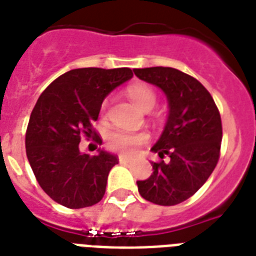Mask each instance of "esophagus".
<instances>
[{
  "label": "esophagus",
  "mask_w": 256,
  "mask_h": 256,
  "mask_svg": "<svg viewBox=\"0 0 256 256\" xmlns=\"http://www.w3.org/2000/svg\"><path fill=\"white\" fill-rule=\"evenodd\" d=\"M118 159H120V163H128V162H130V158L126 156V155H120Z\"/></svg>",
  "instance_id": "34e87169"
}]
</instances>
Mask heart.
I'll return each instance as SVG.
<instances>
[{
	"label": "heart",
	"mask_w": 256,
	"mask_h": 256,
	"mask_svg": "<svg viewBox=\"0 0 256 256\" xmlns=\"http://www.w3.org/2000/svg\"><path fill=\"white\" fill-rule=\"evenodd\" d=\"M128 97L132 102L142 110H151L156 104V96L150 86L144 84H134L128 89ZM108 146L121 152H132V150L147 140V135L143 132H128L114 128L108 134Z\"/></svg>",
	"instance_id": "heart-1"
}]
</instances>
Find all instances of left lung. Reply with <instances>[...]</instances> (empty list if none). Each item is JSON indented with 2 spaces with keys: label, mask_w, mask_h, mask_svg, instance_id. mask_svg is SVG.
Returning a JSON list of instances; mask_svg holds the SVG:
<instances>
[{
  "label": "left lung",
  "mask_w": 256,
  "mask_h": 256,
  "mask_svg": "<svg viewBox=\"0 0 256 256\" xmlns=\"http://www.w3.org/2000/svg\"><path fill=\"white\" fill-rule=\"evenodd\" d=\"M134 74L160 89L168 102L163 132L151 147L160 163L150 162L154 172L138 180L140 196L150 202L178 205L205 184L217 166L222 124L214 100L200 81L170 67L136 68Z\"/></svg>",
  "instance_id": "obj_1"
}]
</instances>
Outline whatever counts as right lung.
Masks as SVG:
<instances>
[{"mask_svg":"<svg viewBox=\"0 0 256 256\" xmlns=\"http://www.w3.org/2000/svg\"><path fill=\"white\" fill-rule=\"evenodd\" d=\"M132 78L130 68H78L46 88L30 116L26 154L42 189L70 209L92 206L105 194L108 175L118 164L104 148L80 151L81 136L97 135L92 124L110 92ZM97 142L101 139L97 135Z\"/></svg>","mask_w":256,"mask_h":256,"instance_id":"obj_1","label":"right lung"}]
</instances>
